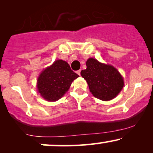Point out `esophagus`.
Here are the masks:
<instances>
[{"mask_svg":"<svg viewBox=\"0 0 153 153\" xmlns=\"http://www.w3.org/2000/svg\"><path fill=\"white\" fill-rule=\"evenodd\" d=\"M80 71H81V70H79V71H77V73H78L79 75H80Z\"/></svg>","mask_w":153,"mask_h":153,"instance_id":"obj_1","label":"esophagus"}]
</instances>
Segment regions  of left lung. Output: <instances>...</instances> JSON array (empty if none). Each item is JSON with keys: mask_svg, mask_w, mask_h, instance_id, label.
I'll return each mask as SVG.
<instances>
[{"mask_svg": "<svg viewBox=\"0 0 153 153\" xmlns=\"http://www.w3.org/2000/svg\"><path fill=\"white\" fill-rule=\"evenodd\" d=\"M86 66L80 75L86 80L93 96L105 101L114 99L124 87V79L119 72L94 58L88 59Z\"/></svg>", "mask_w": 153, "mask_h": 153, "instance_id": "8db88e82", "label": "left lung"}]
</instances>
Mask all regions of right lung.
<instances>
[{
    "instance_id": "add662e5",
    "label": "right lung",
    "mask_w": 153,
    "mask_h": 153,
    "mask_svg": "<svg viewBox=\"0 0 153 153\" xmlns=\"http://www.w3.org/2000/svg\"><path fill=\"white\" fill-rule=\"evenodd\" d=\"M78 77L68 62L57 59L52 65L45 68L39 76L38 92L47 101H56L64 96L72 82Z\"/></svg>"
}]
</instances>
